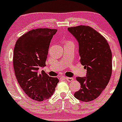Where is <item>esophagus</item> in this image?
I'll return each instance as SVG.
<instances>
[{"label":"esophagus","instance_id":"1","mask_svg":"<svg viewBox=\"0 0 122 122\" xmlns=\"http://www.w3.org/2000/svg\"><path fill=\"white\" fill-rule=\"evenodd\" d=\"M65 79H66L68 82H70L73 80V78H69V77H66V78H65Z\"/></svg>","mask_w":122,"mask_h":122}]
</instances>
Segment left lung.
Returning <instances> with one entry per match:
<instances>
[{
	"label": "left lung",
	"mask_w": 122,
	"mask_h": 122,
	"mask_svg": "<svg viewBox=\"0 0 122 122\" xmlns=\"http://www.w3.org/2000/svg\"><path fill=\"white\" fill-rule=\"evenodd\" d=\"M79 44L80 62L87 69L85 77H77L81 88L74 94L77 99L90 102L105 88L112 73V53L107 40L87 26L68 28Z\"/></svg>",
	"instance_id": "obj_1"
}]
</instances>
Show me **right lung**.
<instances>
[{"label":"right lung","instance_id":"obj_1","mask_svg":"<svg viewBox=\"0 0 122 122\" xmlns=\"http://www.w3.org/2000/svg\"><path fill=\"white\" fill-rule=\"evenodd\" d=\"M57 29L29 30L17 41L14 49L15 74L21 88L30 98L43 101L52 96L59 79L49 76L40 68L46 66L49 47Z\"/></svg>","mask_w":122,"mask_h":122}]
</instances>
